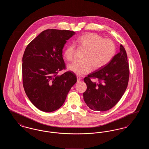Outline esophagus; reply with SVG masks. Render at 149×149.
<instances>
[{
    "label": "esophagus",
    "mask_w": 149,
    "mask_h": 149,
    "mask_svg": "<svg viewBox=\"0 0 149 149\" xmlns=\"http://www.w3.org/2000/svg\"><path fill=\"white\" fill-rule=\"evenodd\" d=\"M77 78V82H79L80 81V80H81V78L80 77H79V76H78Z\"/></svg>",
    "instance_id": "esophagus-1"
}]
</instances>
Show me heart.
<instances>
[{"label": "heart", "instance_id": "obj_1", "mask_svg": "<svg viewBox=\"0 0 149 149\" xmlns=\"http://www.w3.org/2000/svg\"><path fill=\"white\" fill-rule=\"evenodd\" d=\"M78 45L86 50L81 61L69 64L68 69L75 74L81 76L99 69L108 64L116 51L114 43L111 40L104 39L95 33H88L79 37L76 40ZM76 47L74 43L68 45L64 50L65 58L68 61L74 59Z\"/></svg>", "mask_w": 149, "mask_h": 149}]
</instances>
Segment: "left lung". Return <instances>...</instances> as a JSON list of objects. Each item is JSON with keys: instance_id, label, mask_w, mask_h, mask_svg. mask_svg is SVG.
Returning <instances> with one entry per match:
<instances>
[{"instance_id": "1", "label": "left lung", "mask_w": 149, "mask_h": 149, "mask_svg": "<svg viewBox=\"0 0 149 149\" xmlns=\"http://www.w3.org/2000/svg\"><path fill=\"white\" fill-rule=\"evenodd\" d=\"M129 74L127 54L120 45V51L108 64L84 79L87 89L83 97L87 106L102 112L113 107L127 88ZM91 78H97L99 81L93 82Z\"/></svg>"}]
</instances>
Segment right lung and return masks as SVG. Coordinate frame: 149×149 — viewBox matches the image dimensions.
<instances>
[{
  "label": "right lung",
  "mask_w": 149,
  "mask_h": 149,
  "mask_svg": "<svg viewBox=\"0 0 149 149\" xmlns=\"http://www.w3.org/2000/svg\"><path fill=\"white\" fill-rule=\"evenodd\" d=\"M75 34L69 30L46 29L24 51L22 58L24 89L32 103L42 111L51 112L60 108L77 81L71 71L57 74L65 69L62 54L64 45Z\"/></svg>",
  "instance_id": "obj_1"
}]
</instances>
